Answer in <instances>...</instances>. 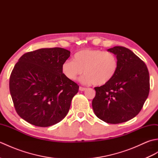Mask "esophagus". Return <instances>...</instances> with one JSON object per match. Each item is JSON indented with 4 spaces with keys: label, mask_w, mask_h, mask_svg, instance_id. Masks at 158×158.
<instances>
[{
    "label": "esophagus",
    "mask_w": 158,
    "mask_h": 158,
    "mask_svg": "<svg viewBox=\"0 0 158 158\" xmlns=\"http://www.w3.org/2000/svg\"><path fill=\"white\" fill-rule=\"evenodd\" d=\"M79 90L80 91H85V90H86V88H83V87H79Z\"/></svg>",
    "instance_id": "1"
}]
</instances>
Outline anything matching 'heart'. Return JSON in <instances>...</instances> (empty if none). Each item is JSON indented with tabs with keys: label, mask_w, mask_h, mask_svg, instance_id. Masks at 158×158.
<instances>
[{
	"label": "heart",
	"mask_w": 158,
	"mask_h": 158,
	"mask_svg": "<svg viewBox=\"0 0 158 158\" xmlns=\"http://www.w3.org/2000/svg\"><path fill=\"white\" fill-rule=\"evenodd\" d=\"M119 61L115 54L101 49H84L75 53L73 60L63 62L62 71L70 81L84 73L80 81L83 84L96 86L105 85L115 76Z\"/></svg>",
	"instance_id": "b5f03b06"
}]
</instances>
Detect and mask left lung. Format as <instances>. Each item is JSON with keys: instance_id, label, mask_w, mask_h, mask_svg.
Masks as SVG:
<instances>
[{"instance_id": "obj_1", "label": "left lung", "mask_w": 158, "mask_h": 158, "mask_svg": "<svg viewBox=\"0 0 158 158\" xmlns=\"http://www.w3.org/2000/svg\"><path fill=\"white\" fill-rule=\"evenodd\" d=\"M108 52L116 55L118 70L110 82L94 88L92 108L100 119L116 124L134 118L142 109L149 92V74L145 63L129 49L115 46Z\"/></svg>"}]
</instances>
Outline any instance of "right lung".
I'll return each instance as SVG.
<instances>
[{"mask_svg":"<svg viewBox=\"0 0 158 158\" xmlns=\"http://www.w3.org/2000/svg\"><path fill=\"white\" fill-rule=\"evenodd\" d=\"M70 53L60 48H43L20 57L10 75L9 90L21 118L36 126L48 127L66 117L79 88L62 71Z\"/></svg>","mask_w":158,"mask_h":158,"instance_id":"1","label":"right lung"}]
</instances>
